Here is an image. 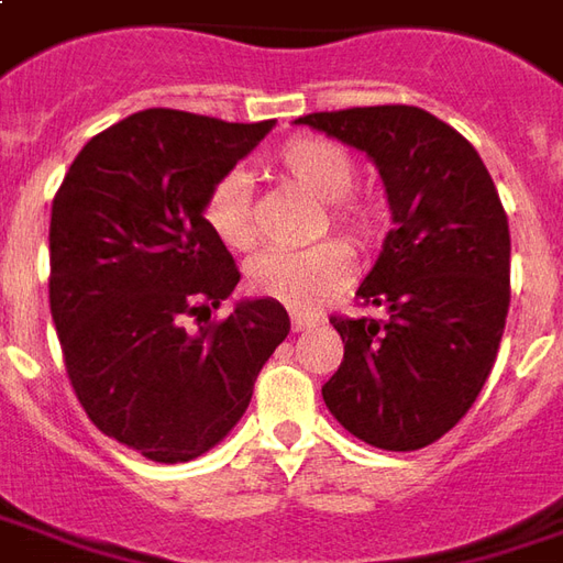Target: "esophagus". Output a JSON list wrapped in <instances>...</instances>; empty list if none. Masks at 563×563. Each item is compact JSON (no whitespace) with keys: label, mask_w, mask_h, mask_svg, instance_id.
Segmentation results:
<instances>
[{"label":"esophagus","mask_w":563,"mask_h":563,"mask_svg":"<svg viewBox=\"0 0 563 563\" xmlns=\"http://www.w3.org/2000/svg\"><path fill=\"white\" fill-rule=\"evenodd\" d=\"M322 322L319 316H307V312H290V328L294 331H307V328H316Z\"/></svg>","instance_id":"1"}]
</instances>
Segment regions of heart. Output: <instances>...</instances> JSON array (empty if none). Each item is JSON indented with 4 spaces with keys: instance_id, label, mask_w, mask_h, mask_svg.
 Wrapping results in <instances>:
<instances>
[{
    "instance_id": "heart-1",
    "label": "heart",
    "mask_w": 563,
    "mask_h": 563,
    "mask_svg": "<svg viewBox=\"0 0 563 563\" xmlns=\"http://www.w3.org/2000/svg\"><path fill=\"white\" fill-rule=\"evenodd\" d=\"M275 176L322 201L319 232H338L353 247H372L384 235V210L368 195L353 191L356 161L353 154L322 135H297L282 142L269 157ZM201 217L213 238L229 251L256 247L254 188L244 173L229 169L217 176L201 203ZM353 278L350 247L328 238L297 254H263L247 266V285L256 297H266L288 309H316L328 297L341 294Z\"/></svg>"
}]
</instances>
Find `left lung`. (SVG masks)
Instances as JSON below:
<instances>
[{"label":"left lung","mask_w":563,"mask_h":563,"mask_svg":"<svg viewBox=\"0 0 563 563\" xmlns=\"http://www.w3.org/2000/svg\"><path fill=\"white\" fill-rule=\"evenodd\" d=\"M297 123L365 151L396 222L356 290L360 307L387 316H331L343 362L322 399L368 446H431L465 418L499 353L511 303L499 191L465 135L412 104L319 111Z\"/></svg>","instance_id":"8db88e82"}]
</instances>
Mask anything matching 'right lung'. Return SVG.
I'll list each match as a JSON object with an SVG mask.
<instances>
[{
    "label": "right lung",
    "instance_id": "1",
    "mask_svg": "<svg viewBox=\"0 0 563 563\" xmlns=\"http://www.w3.org/2000/svg\"><path fill=\"white\" fill-rule=\"evenodd\" d=\"M269 130L148 108L86 142L55 191L48 307L67 378L98 431L151 462L217 446L288 338L275 300L210 319L241 273L203 222V195Z\"/></svg>",
    "mask_w": 563,
    "mask_h": 563
}]
</instances>
